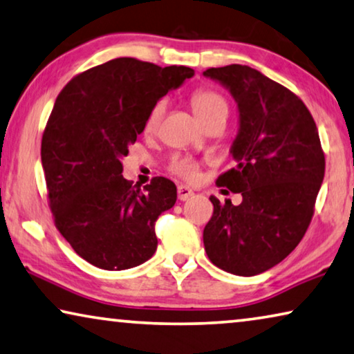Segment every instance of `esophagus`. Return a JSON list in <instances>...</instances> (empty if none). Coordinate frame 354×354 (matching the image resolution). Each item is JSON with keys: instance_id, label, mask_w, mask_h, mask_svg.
Masks as SVG:
<instances>
[{"instance_id": "1", "label": "esophagus", "mask_w": 354, "mask_h": 354, "mask_svg": "<svg viewBox=\"0 0 354 354\" xmlns=\"http://www.w3.org/2000/svg\"><path fill=\"white\" fill-rule=\"evenodd\" d=\"M194 195L192 189H189L187 186H178V200H181V202H184V200L191 198Z\"/></svg>"}]
</instances>
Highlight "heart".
Masks as SVG:
<instances>
[{
  "label": "heart",
  "instance_id": "obj_1",
  "mask_svg": "<svg viewBox=\"0 0 354 354\" xmlns=\"http://www.w3.org/2000/svg\"><path fill=\"white\" fill-rule=\"evenodd\" d=\"M191 106L197 118L202 120L203 124H208L211 119L214 118H227L229 104L219 92L213 91V88H198V91L192 92L191 95ZM167 109L165 100H157L152 104L149 113H147L145 119V133L152 135L159 130V125L162 122L163 114ZM168 170L178 178L184 179V181L194 183L197 181L200 176V165L191 157L175 156L171 157L170 163H168Z\"/></svg>",
  "mask_w": 354,
  "mask_h": 354
}]
</instances>
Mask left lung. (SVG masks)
Wrapping results in <instances>:
<instances>
[{"instance_id": "left-lung-1", "label": "left lung", "mask_w": 354, "mask_h": 354, "mask_svg": "<svg viewBox=\"0 0 354 354\" xmlns=\"http://www.w3.org/2000/svg\"><path fill=\"white\" fill-rule=\"evenodd\" d=\"M203 75L224 84L239 103L236 165L216 184L243 197L235 207L211 195L205 251L216 267L252 277L281 262L304 239L324 178V152L313 115L289 88L246 65Z\"/></svg>"}]
</instances>
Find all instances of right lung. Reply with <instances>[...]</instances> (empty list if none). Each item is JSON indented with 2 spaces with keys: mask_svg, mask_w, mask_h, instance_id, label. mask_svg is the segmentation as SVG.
<instances>
[{
  "mask_svg": "<svg viewBox=\"0 0 354 354\" xmlns=\"http://www.w3.org/2000/svg\"><path fill=\"white\" fill-rule=\"evenodd\" d=\"M192 76L120 57L79 73L57 97L41 141L47 198L55 227L92 266L125 270L156 252V221L175 205L176 186L162 176L133 186L120 159L152 104Z\"/></svg>",
  "mask_w": 354,
  "mask_h": 354,
  "instance_id": "obj_1",
  "label": "right lung"
}]
</instances>
